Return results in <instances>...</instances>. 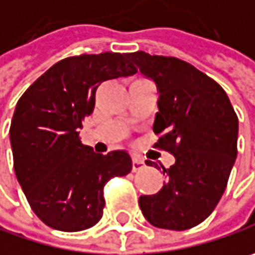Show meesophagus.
<instances>
[{
	"label": "esophagus",
	"instance_id": "esophagus-1",
	"mask_svg": "<svg viewBox=\"0 0 255 255\" xmlns=\"http://www.w3.org/2000/svg\"><path fill=\"white\" fill-rule=\"evenodd\" d=\"M144 168V161L140 159V158H132V171H140Z\"/></svg>",
	"mask_w": 255,
	"mask_h": 255
}]
</instances>
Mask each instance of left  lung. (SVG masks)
<instances>
[{"mask_svg": "<svg viewBox=\"0 0 255 255\" xmlns=\"http://www.w3.org/2000/svg\"><path fill=\"white\" fill-rule=\"evenodd\" d=\"M158 91L155 146L174 155L165 183L140 196L144 219L155 228L186 230L202 223L219 204L238 155V117L226 91L195 66L144 51L128 54ZM158 164L146 161V165Z\"/></svg>", "mask_w": 255, "mask_h": 255, "instance_id": "1", "label": "left lung"}]
</instances>
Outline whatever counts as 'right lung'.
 Returning a JSON list of instances; mask_svg holds the SVG:
<instances>
[{
  "mask_svg": "<svg viewBox=\"0 0 255 255\" xmlns=\"http://www.w3.org/2000/svg\"><path fill=\"white\" fill-rule=\"evenodd\" d=\"M128 54L102 53L63 59L19 99L10 127L14 173L33 213L50 228L78 232L103 214V187L132 168L127 150L96 153L79 129L94 109L97 87L134 75Z\"/></svg>",
  "mask_w": 255,
  "mask_h": 255,
  "instance_id": "1",
  "label": "right lung"
}]
</instances>
